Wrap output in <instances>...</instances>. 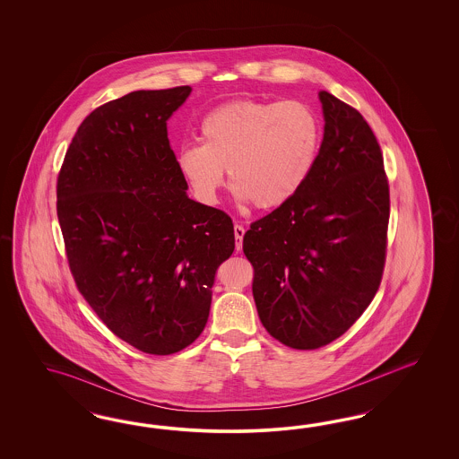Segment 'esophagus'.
I'll list each match as a JSON object with an SVG mask.
<instances>
[{"label":"esophagus","mask_w":459,"mask_h":459,"mask_svg":"<svg viewBox=\"0 0 459 459\" xmlns=\"http://www.w3.org/2000/svg\"><path fill=\"white\" fill-rule=\"evenodd\" d=\"M234 234H236V249H242V238H244V234H246V229H244V225H240V223H236L234 225Z\"/></svg>","instance_id":"1"}]
</instances>
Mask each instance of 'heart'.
<instances>
[{
	"mask_svg": "<svg viewBox=\"0 0 459 459\" xmlns=\"http://www.w3.org/2000/svg\"><path fill=\"white\" fill-rule=\"evenodd\" d=\"M200 144L177 154L183 178L204 202H215L225 168L236 195L257 209H276L301 190L315 167L320 123L307 106L286 100H237L210 111Z\"/></svg>",
	"mask_w": 459,
	"mask_h": 459,
	"instance_id": "1",
	"label": "heart"
}]
</instances>
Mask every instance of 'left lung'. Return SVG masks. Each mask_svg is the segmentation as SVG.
<instances>
[{"instance_id":"1","label":"left lung","mask_w":459,"mask_h":459,"mask_svg":"<svg viewBox=\"0 0 459 459\" xmlns=\"http://www.w3.org/2000/svg\"><path fill=\"white\" fill-rule=\"evenodd\" d=\"M325 134L301 190L250 223L244 254L267 333L316 350L359 320L378 291L389 229V180L360 112L320 91Z\"/></svg>"}]
</instances>
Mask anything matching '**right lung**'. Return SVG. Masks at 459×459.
Wrapping results in <instances>:
<instances>
[{
    "instance_id": "obj_1",
    "label": "right lung",
    "mask_w": 459,
    "mask_h": 459,
    "mask_svg": "<svg viewBox=\"0 0 459 459\" xmlns=\"http://www.w3.org/2000/svg\"><path fill=\"white\" fill-rule=\"evenodd\" d=\"M192 87L136 91L91 112L56 178V217L72 278L112 333L150 355L205 328L234 223L186 196L167 121Z\"/></svg>"
}]
</instances>
